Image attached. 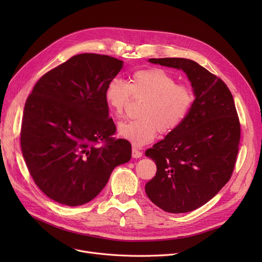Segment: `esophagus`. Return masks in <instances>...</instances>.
Masks as SVG:
<instances>
[{
	"label": "esophagus",
	"instance_id": "1",
	"mask_svg": "<svg viewBox=\"0 0 262 262\" xmlns=\"http://www.w3.org/2000/svg\"><path fill=\"white\" fill-rule=\"evenodd\" d=\"M132 155L134 158H140V157H142V152H140V150L137 147H133Z\"/></svg>",
	"mask_w": 262,
	"mask_h": 262
}]
</instances>
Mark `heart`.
Masks as SVG:
<instances>
[{
  "instance_id": "obj_1",
  "label": "heart",
  "mask_w": 262,
  "mask_h": 262,
  "mask_svg": "<svg viewBox=\"0 0 262 262\" xmlns=\"http://www.w3.org/2000/svg\"><path fill=\"white\" fill-rule=\"evenodd\" d=\"M143 98L142 119L121 123L118 133L136 146L152 142L160 132L170 134L180 127L194 102L191 88L177 84L173 75L159 68L142 69L132 74L129 84L114 77L104 90L105 102L110 112L121 118L130 99Z\"/></svg>"
}]
</instances>
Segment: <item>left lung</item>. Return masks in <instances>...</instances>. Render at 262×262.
Returning a JSON list of instances; mask_svg holds the SVG:
<instances>
[{"label":"left lung","instance_id":"8db88e82","mask_svg":"<svg viewBox=\"0 0 262 262\" xmlns=\"http://www.w3.org/2000/svg\"><path fill=\"white\" fill-rule=\"evenodd\" d=\"M182 69L195 95L182 125L146 149L157 166L145 185L147 198L162 210L184 213L210 201L230 180L240 143V121L225 82L186 58H150Z\"/></svg>","mask_w":262,"mask_h":262}]
</instances>
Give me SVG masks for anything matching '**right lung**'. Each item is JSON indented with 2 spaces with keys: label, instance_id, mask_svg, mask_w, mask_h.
Instances as JSON below:
<instances>
[{
  "label": "right lung",
  "instance_id": "right-lung-1",
  "mask_svg": "<svg viewBox=\"0 0 262 262\" xmlns=\"http://www.w3.org/2000/svg\"><path fill=\"white\" fill-rule=\"evenodd\" d=\"M123 61L100 54H78L36 82L26 100L21 149L31 176L51 200L84 205L106 186L132 145L116 139L104 90Z\"/></svg>",
  "mask_w": 262,
  "mask_h": 262
}]
</instances>
